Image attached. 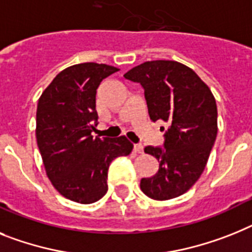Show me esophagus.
Listing matches in <instances>:
<instances>
[{
    "label": "esophagus",
    "instance_id": "obj_1",
    "mask_svg": "<svg viewBox=\"0 0 252 252\" xmlns=\"http://www.w3.org/2000/svg\"><path fill=\"white\" fill-rule=\"evenodd\" d=\"M134 152H137V154H142V152H143V146L139 145V143L134 145Z\"/></svg>",
    "mask_w": 252,
    "mask_h": 252
}]
</instances>
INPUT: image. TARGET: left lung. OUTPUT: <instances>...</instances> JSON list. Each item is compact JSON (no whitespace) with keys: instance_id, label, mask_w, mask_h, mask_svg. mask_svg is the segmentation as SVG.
<instances>
[{"instance_id":"8db88e82","label":"left lung","mask_w":252,"mask_h":252,"mask_svg":"<svg viewBox=\"0 0 252 252\" xmlns=\"http://www.w3.org/2000/svg\"><path fill=\"white\" fill-rule=\"evenodd\" d=\"M124 77L143 87L150 119L169 124L164 149L145 147L146 154L158 158V170L151 178L141 179V189L160 201L178 197L200 178L214 146V94L191 67L178 61H146Z\"/></svg>"}]
</instances>
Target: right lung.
I'll return each mask as SVG.
<instances>
[{
    "instance_id": "right-lung-1",
    "label": "right lung",
    "mask_w": 252,
    "mask_h": 252,
    "mask_svg": "<svg viewBox=\"0 0 252 252\" xmlns=\"http://www.w3.org/2000/svg\"><path fill=\"white\" fill-rule=\"evenodd\" d=\"M118 70L96 63L73 65L60 71L38 100L35 137L46 174L71 201H98L107 192L110 162L133 150L126 136H92L98 119L97 88Z\"/></svg>"
}]
</instances>
